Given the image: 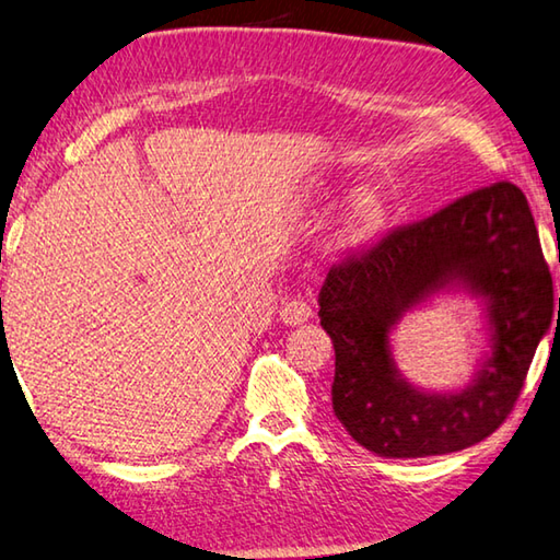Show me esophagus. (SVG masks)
I'll return each instance as SVG.
<instances>
[{
	"label": "esophagus",
	"mask_w": 560,
	"mask_h": 560,
	"mask_svg": "<svg viewBox=\"0 0 560 560\" xmlns=\"http://www.w3.org/2000/svg\"><path fill=\"white\" fill-rule=\"evenodd\" d=\"M313 315V308L303 299H291L279 308V318L287 325H301Z\"/></svg>",
	"instance_id": "1"
}]
</instances>
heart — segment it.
<instances>
[{
    "mask_svg": "<svg viewBox=\"0 0 560 560\" xmlns=\"http://www.w3.org/2000/svg\"><path fill=\"white\" fill-rule=\"evenodd\" d=\"M384 215H386V206L377 190L372 188L358 190L350 198L348 208H345V220H342L345 240H362L372 235V232L382 225Z\"/></svg>",
    "mask_w": 560,
    "mask_h": 560,
    "instance_id": "1",
    "label": "heart"
}]
</instances>
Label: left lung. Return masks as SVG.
Here are the masks:
<instances>
[{"mask_svg":"<svg viewBox=\"0 0 560 560\" xmlns=\"http://www.w3.org/2000/svg\"><path fill=\"white\" fill-rule=\"evenodd\" d=\"M445 292L481 303L488 340L470 383L433 393L395 368L390 332ZM318 306L335 348L332 411L345 431L382 457H425L500 429L551 328L553 281L526 196L500 180L332 264Z\"/></svg>","mask_w":560,"mask_h":560,"instance_id":"obj_1","label":"left lung"}]
</instances>
